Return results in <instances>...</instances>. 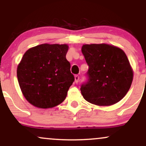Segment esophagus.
I'll use <instances>...</instances> for the list:
<instances>
[{"label": "esophagus", "instance_id": "1", "mask_svg": "<svg viewBox=\"0 0 146 146\" xmlns=\"http://www.w3.org/2000/svg\"><path fill=\"white\" fill-rule=\"evenodd\" d=\"M79 80H80V77L78 75H75V83H78L79 82Z\"/></svg>", "mask_w": 146, "mask_h": 146}]
</instances>
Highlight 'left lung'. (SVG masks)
Listing matches in <instances>:
<instances>
[{"instance_id": "1", "label": "left lung", "mask_w": 146, "mask_h": 146, "mask_svg": "<svg viewBox=\"0 0 146 146\" xmlns=\"http://www.w3.org/2000/svg\"><path fill=\"white\" fill-rule=\"evenodd\" d=\"M82 52L89 67L80 88L84 98L98 106H110L122 100L133 78L123 51L109 44H92L83 45Z\"/></svg>"}]
</instances>
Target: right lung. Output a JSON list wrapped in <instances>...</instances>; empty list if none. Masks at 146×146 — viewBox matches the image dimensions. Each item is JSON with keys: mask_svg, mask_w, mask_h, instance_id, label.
Returning a JSON list of instances; mask_svg holds the SVG:
<instances>
[{"mask_svg": "<svg viewBox=\"0 0 146 146\" xmlns=\"http://www.w3.org/2000/svg\"><path fill=\"white\" fill-rule=\"evenodd\" d=\"M66 44H43L29 48L17 68L21 89L30 104L52 108L66 98L75 78L66 60Z\"/></svg>", "mask_w": 146, "mask_h": 146, "instance_id": "add662e5", "label": "right lung"}]
</instances>
